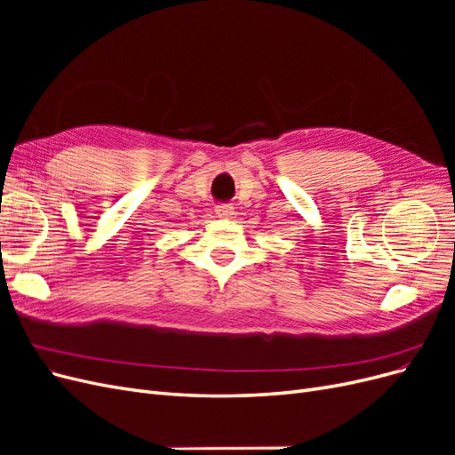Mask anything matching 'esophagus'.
I'll return each instance as SVG.
<instances>
[{
	"instance_id": "esophagus-1",
	"label": "esophagus",
	"mask_w": 455,
	"mask_h": 455,
	"mask_svg": "<svg viewBox=\"0 0 455 455\" xmlns=\"http://www.w3.org/2000/svg\"><path fill=\"white\" fill-rule=\"evenodd\" d=\"M216 214L218 218H233V206L231 204H218L216 206Z\"/></svg>"
}]
</instances>
